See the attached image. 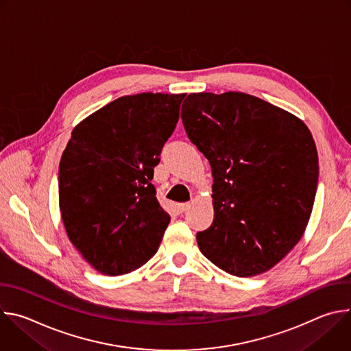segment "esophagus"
Returning <instances> with one entry per match:
<instances>
[{"instance_id":"1","label":"esophagus","mask_w":351,"mask_h":351,"mask_svg":"<svg viewBox=\"0 0 351 351\" xmlns=\"http://www.w3.org/2000/svg\"><path fill=\"white\" fill-rule=\"evenodd\" d=\"M190 207H191V204H190V203H180V204H178V210H179V213H186Z\"/></svg>"}]
</instances>
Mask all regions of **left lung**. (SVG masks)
Returning <instances> with one entry per match:
<instances>
[{"label":"left lung","instance_id":"1","mask_svg":"<svg viewBox=\"0 0 351 351\" xmlns=\"http://www.w3.org/2000/svg\"><path fill=\"white\" fill-rule=\"evenodd\" d=\"M182 121L213 171L214 221L198 248L225 272L248 278L303 237L318 184V153L306 123L239 91L191 93Z\"/></svg>","mask_w":351,"mask_h":351}]
</instances>
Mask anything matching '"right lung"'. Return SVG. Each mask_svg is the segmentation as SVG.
<instances>
[{"label": "right lung", "instance_id": "add662e5", "mask_svg": "<svg viewBox=\"0 0 351 351\" xmlns=\"http://www.w3.org/2000/svg\"><path fill=\"white\" fill-rule=\"evenodd\" d=\"M184 94L125 95L72 130L60 162V211L71 243L98 272L152 258L171 221L152 183Z\"/></svg>", "mask_w": 351, "mask_h": 351}]
</instances>
